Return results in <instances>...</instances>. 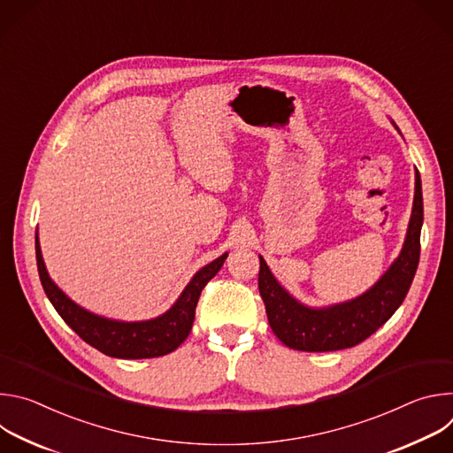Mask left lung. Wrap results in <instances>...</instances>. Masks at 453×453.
<instances>
[{
	"label": "left lung",
	"instance_id": "left-lung-1",
	"mask_svg": "<svg viewBox=\"0 0 453 453\" xmlns=\"http://www.w3.org/2000/svg\"><path fill=\"white\" fill-rule=\"evenodd\" d=\"M421 226L423 196L421 177L416 170L412 215L400 256L365 294L326 308H310L294 299L276 281L260 256L257 288L274 335L297 351H337L365 341L391 319L412 285L419 264Z\"/></svg>",
	"mask_w": 453,
	"mask_h": 453
}]
</instances>
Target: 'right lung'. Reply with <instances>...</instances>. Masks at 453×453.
<instances>
[{
  "label": "right lung",
  "instance_id": "add662e5",
  "mask_svg": "<svg viewBox=\"0 0 453 453\" xmlns=\"http://www.w3.org/2000/svg\"><path fill=\"white\" fill-rule=\"evenodd\" d=\"M35 257L41 285L64 322L89 346L114 358H154L177 349L191 332L203 288L224 265L227 252L203 267L186 285L173 306L150 320L123 322L95 315L64 294L48 276L35 236Z\"/></svg>",
  "mask_w": 453,
  "mask_h": 453
}]
</instances>
